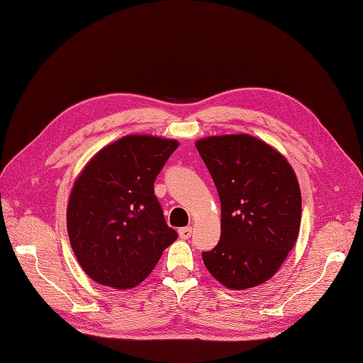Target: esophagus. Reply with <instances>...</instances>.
I'll return each mask as SVG.
<instances>
[{"label":"esophagus","mask_w":363,"mask_h":363,"mask_svg":"<svg viewBox=\"0 0 363 363\" xmlns=\"http://www.w3.org/2000/svg\"><path fill=\"white\" fill-rule=\"evenodd\" d=\"M192 230L194 228L191 225L189 227H183V228L179 230V235H180L182 239H189L192 236Z\"/></svg>","instance_id":"obj_1"}]
</instances>
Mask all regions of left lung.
Returning <instances> with one entry per match:
<instances>
[{
  "mask_svg": "<svg viewBox=\"0 0 363 363\" xmlns=\"http://www.w3.org/2000/svg\"><path fill=\"white\" fill-rule=\"evenodd\" d=\"M221 200V239L203 251L208 272L228 289L271 279L292 250L301 223V192L288 160L248 135L196 142Z\"/></svg>",
  "mask_w": 363,
  "mask_h": 363,
  "instance_id": "8db88e82",
  "label": "left lung"
}]
</instances>
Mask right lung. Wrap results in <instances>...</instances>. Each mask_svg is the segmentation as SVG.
Here are the masks:
<instances>
[{"instance_id":"right-lung-1","label":"right lung","mask_w":363,"mask_h":363,"mask_svg":"<svg viewBox=\"0 0 363 363\" xmlns=\"http://www.w3.org/2000/svg\"><path fill=\"white\" fill-rule=\"evenodd\" d=\"M179 142L131 135L104 147L75 180L67 224L83 271L96 283L135 288L177 232L164 221L155 182Z\"/></svg>"}]
</instances>
